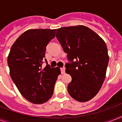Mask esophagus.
I'll return each instance as SVG.
<instances>
[{
	"label": "esophagus",
	"mask_w": 122,
	"mask_h": 122,
	"mask_svg": "<svg viewBox=\"0 0 122 122\" xmlns=\"http://www.w3.org/2000/svg\"><path fill=\"white\" fill-rule=\"evenodd\" d=\"M61 74H64L65 73V69L64 68H61Z\"/></svg>",
	"instance_id": "34e87169"
}]
</instances>
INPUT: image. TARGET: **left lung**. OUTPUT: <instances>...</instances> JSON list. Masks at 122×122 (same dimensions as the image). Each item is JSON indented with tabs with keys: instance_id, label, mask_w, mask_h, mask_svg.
I'll use <instances>...</instances> for the list:
<instances>
[{
	"instance_id": "8db88e82",
	"label": "left lung",
	"mask_w": 122,
	"mask_h": 122,
	"mask_svg": "<svg viewBox=\"0 0 122 122\" xmlns=\"http://www.w3.org/2000/svg\"><path fill=\"white\" fill-rule=\"evenodd\" d=\"M56 38L67 54L66 73L71 81L69 94L75 100L86 102L100 90L109 62L104 41L92 30L83 25L60 28Z\"/></svg>"
}]
</instances>
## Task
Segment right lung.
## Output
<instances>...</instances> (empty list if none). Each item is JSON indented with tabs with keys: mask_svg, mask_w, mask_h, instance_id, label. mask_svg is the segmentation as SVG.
Returning a JSON list of instances; mask_svg holds the SVG:
<instances>
[{
	"mask_svg": "<svg viewBox=\"0 0 122 122\" xmlns=\"http://www.w3.org/2000/svg\"><path fill=\"white\" fill-rule=\"evenodd\" d=\"M56 30H28L10 48L7 63L10 77L23 96L33 104L46 102L53 94L59 68H51L45 59L46 46ZM47 64L42 69L44 60Z\"/></svg>",
	"mask_w": 122,
	"mask_h": 122,
	"instance_id": "add662e5",
	"label": "right lung"
}]
</instances>
